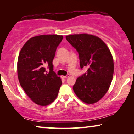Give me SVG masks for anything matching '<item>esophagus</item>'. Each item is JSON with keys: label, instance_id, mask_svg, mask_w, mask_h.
<instances>
[{"label": "esophagus", "instance_id": "34e87169", "mask_svg": "<svg viewBox=\"0 0 134 134\" xmlns=\"http://www.w3.org/2000/svg\"><path fill=\"white\" fill-rule=\"evenodd\" d=\"M69 76V75L68 74V75H66V76H62V77H63V79H66V78L68 77Z\"/></svg>", "mask_w": 134, "mask_h": 134}]
</instances>
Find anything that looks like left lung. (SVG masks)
I'll return each instance as SVG.
<instances>
[{"mask_svg": "<svg viewBox=\"0 0 134 134\" xmlns=\"http://www.w3.org/2000/svg\"><path fill=\"white\" fill-rule=\"evenodd\" d=\"M66 38L78 52L80 68H88L77 79L73 90L85 103L94 104L105 94L112 80L114 63L110 51L101 39L92 35H70Z\"/></svg>", "mask_w": 134, "mask_h": 134, "instance_id": "1", "label": "left lung"}]
</instances>
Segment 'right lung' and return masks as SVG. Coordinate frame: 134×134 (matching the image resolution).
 <instances>
[{"mask_svg":"<svg viewBox=\"0 0 134 134\" xmlns=\"http://www.w3.org/2000/svg\"><path fill=\"white\" fill-rule=\"evenodd\" d=\"M63 36L43 35L29 39L22 47L18 60L20 85L35 103L45 106L57 97L62 80L53 71L52 61ZM48 65L50 71H45Z\"/></svg>","mask_w":134,"mask_h":134,"instance_id":"add662e5","label":"right lung"}]
</instances>
